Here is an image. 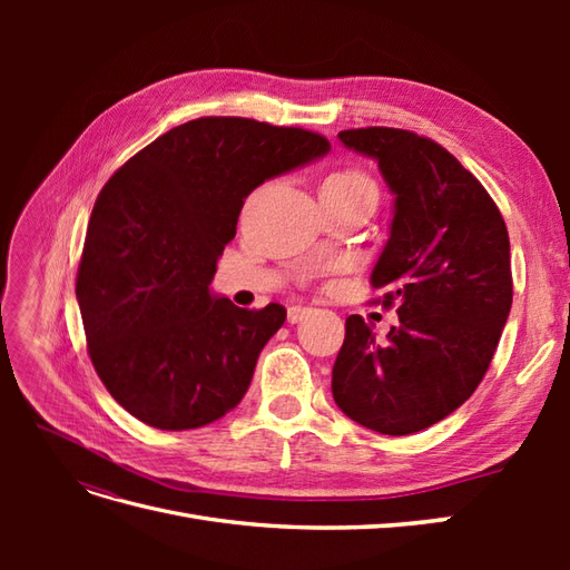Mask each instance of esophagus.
I'll return each instance as SVG.
<instances>
[{"label": "esophagus", "mask_w": 570, "mask_h": 570, "mask_svg": "<svg viewBox=\"0 0 570 570\" xmlns=\"http://www.w3.org/2000/svg\"><path fill=\"white\" fill-rule=\"evenodd\" d=\"M308 314H312V308H308V306L292 304V306L287 308V321H289V323H299V321H304Z\"/></svg>", "instance_id": "esophagus-1"}]
</instances>
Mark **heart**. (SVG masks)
Listing matches in <instances>:
<instances>
[{
    "label": "heart",
    "mask_w": 570,
    "mask_h": 570,
    "mask_svg": "<svg viewBox=\"0 0 570 570\" xmlns=\"http://www.w3.org/2000/svg\"><path fill=\"white\" fill-rule=\"evenodd\" d=\"M323 187H373L358 168H337L323 180Z\"/></svg>",
    "instance_id": "heart-1"
}]
</instances>
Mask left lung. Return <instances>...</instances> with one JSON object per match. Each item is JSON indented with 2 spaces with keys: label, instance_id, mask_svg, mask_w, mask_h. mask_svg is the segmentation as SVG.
Masks as SVG:
<instances>
[{
  "label": "left lung",
  "instance_id": "left-lung-1",
  "mask_svg": "<svg viewBox=\"0 0 570 570\" xmlns=\"http://www.w3.org/2000/svg\"><path fill=\"white\" fill-rule=\"evenodd\" d=\"M377 161L394 195L390 239L371 273L400 325L375 342L361 316L344 323L335 404L358 425L411 435L450 416L480 385L507 325L513 281L507 223L450 151L400 128L342 130Z\"/></svg>",
  "mask_w": 570,
  "mask_h": 570
}]
</instances>
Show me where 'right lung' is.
<instances>
[{"label":"right lung","mask_w":570,"mask_h":570,"mask_svg":"<svg viewBox=\"0 0 570 570\" xmlns=\"http://www.w3.org/2000/svg\"><path fill=\"white\" fill-rule=\"evenodd\" d=\"M327 149L304 128L204 116L157 137L101 187L76 297L92 366L137 421L193 430L243 400L287 312L214 297L216 262L252 189Z\"/></svg>","instance_id":"1"}]
</instances>
